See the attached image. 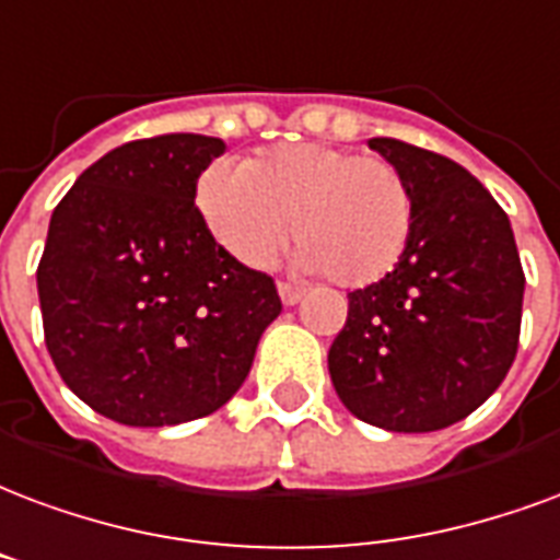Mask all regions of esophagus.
<instances>
[{"label":"esophagus","instance_id":"1","mask_svg":"<svg viewBox=\"0 0 560 560\" xmlns=\"http://www.w3.org/2000/svg\"><path fill=\"white\" fill-rule=\"evenodd\" d=\"M279 296L284 305H296V302L305 296V288H300V284H291V281H279Z\"/></svg>","mask_w":560,"mask_h":560}]
</instances>
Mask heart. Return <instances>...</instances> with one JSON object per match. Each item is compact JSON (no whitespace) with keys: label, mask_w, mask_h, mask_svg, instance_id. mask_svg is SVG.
<instances>
[{"label":"heart","mask_w":560,"mask_h":560,"mask_svg":"<svg viewBox=\"0 0 560 560\" xmlns=\"http://www.w3.org/2000/svg\"><path fill=\"white\" fill-rule=\"evenodd\" d=\"M210 234L246 267H267L291 234L296 260L343 288H368L400 264L416 225L407 175L332 144H279L246 165L213 163L198 180Z\"/></svg>","instance_id":"obj_1"}]
</instances>
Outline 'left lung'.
I'll use <instances>...</instances> for the list:
<instances>
[{
  "mask_svg": "<svg viewBox=\"0 0 560 560\" xmlns=\"http://www.w3.org/2000/svg\"><path fill=\"white\" fill-rule=\"evenodd\" d=\"M416 198L404 258L350 293L329 374L355 418L395 433L457 424L511 371L525 272L511 219L480 180L442 153L371 139Z\"/></svg>",
  "mask_w": 560,
  "mask_h": 560,
  "instance_id": "1",
  "label": "left lung"
}]
</instances>
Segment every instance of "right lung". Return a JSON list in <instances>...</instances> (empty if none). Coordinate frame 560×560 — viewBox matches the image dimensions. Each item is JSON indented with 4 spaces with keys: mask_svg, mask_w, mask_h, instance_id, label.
Wrapping results in <instances>:
<instances>
[{
    "mask_svg": "<svg viewBox=\"0 0 560 560\" xmlns=\"http://www.w3.org/2000/svg\"><path fill=\"white\" fill-rule=\"evenodd\" d=\"M222 139L165 132L89 165L37 264L44 341L94 412L165 428L217 412L281 314L276 281L219 246L196 207Z\"/></svg>",
    "mask_w": 560,
    "mask_h": 560,
    "instance_id": "right-lung-1",
    "label": "right lung"
}]
</instances>
